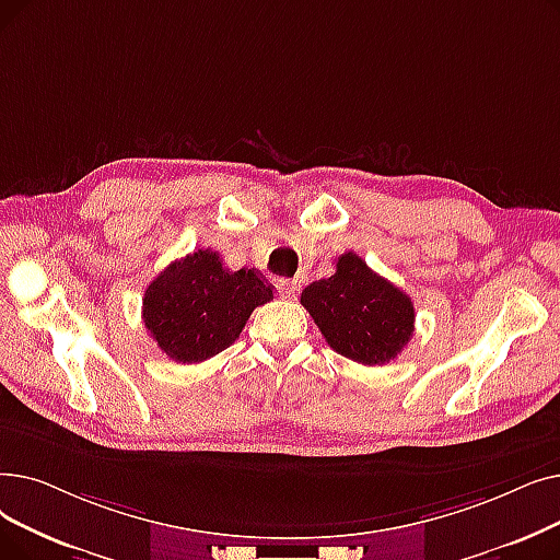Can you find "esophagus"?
Here are the masks:
<instances>
[{
    "label": "esophagus",
    "instance_id": "1",
    "mask_svg": "<svg viewBox=\"0 0 560 560\" xmlns=\"http://www.w3.org/2000/svg\"><path fill=\"white\" fill-rule=\"evenodd\" d=\"M277 290H279V295H281V298H285V300L295 298L298 281H295V279H279V281H277Z\"/></svg>",
    "mask_w": 560,
    "mask_h": 560
}]
</instances>
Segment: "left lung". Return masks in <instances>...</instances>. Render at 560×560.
<instances>
[{
    "instance_id": "1",
    "label": "left lung",
    "mask_w": 560,
    "mask_h": 560,
    "mask_svg": "<svg viewBox=\"0 0 560 560\" xmlns=\"http://www.w3.org/2000/svg\"><path fill=\"white\" fill-rule=\"evenodd\" d=\"M302 304L327 343L363 366H382L396 359L415 334V304L409 295L375 275L352 252L338 258L329 279L302 290Z\"/></svg>"
}]
</instances>
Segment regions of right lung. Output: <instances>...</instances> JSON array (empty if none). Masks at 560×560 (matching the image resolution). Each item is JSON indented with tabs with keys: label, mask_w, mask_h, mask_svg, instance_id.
<instances>
[{
	"label": "right lung",
	"mask_w": 560,
	"mask_h": 560,
	"mask_svg": "<svg viewBox=\"0 0 560 560\" xmlns=\"http://www.w3.org/2000/svg\"><path fill=\"white\" fill-rule=\"evenodd\" d=\"M272 285L256 270L231 272L217 252L176 260L145 288L143 325L158 348L178 363H199L226 350Z\"/></svg>",
	"instance_id": "obj_1"
}]
</instances>
